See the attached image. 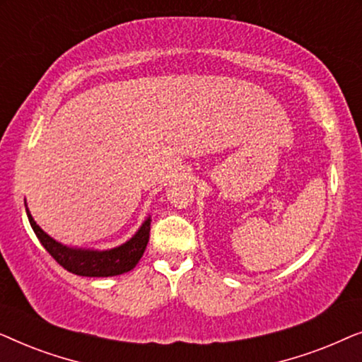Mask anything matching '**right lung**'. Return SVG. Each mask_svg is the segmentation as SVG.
I'll return each mask as SVG.
<instances>
[{
	"instance_id": "obj_1",
	"label": "right lung",
	"mask_w": 362,
	"mask_h": 362,
	"mask_svg": "<svg viewBox=\"0 0 362 362\" xmlns=\"http://www.w3.org/2000/svg\"><path fill=\"white\" fill-rule=\"evenodd\" d=\"M26 206V214L31 224L34 234L37 235L44 249L52 255V259L62 265L64 269L71 274L81 276H115L122 275L135 269L138 262L143 257V252L146 249L148 240H150V224L151 216H148L143 224L140 226L135 234H133L127 242L122 245L113 247L107 250H95V249H81V247H69L64 245L51 235L46 234L41 227L33 219L31 212Z\"/></svg>"
}]
</instances>
